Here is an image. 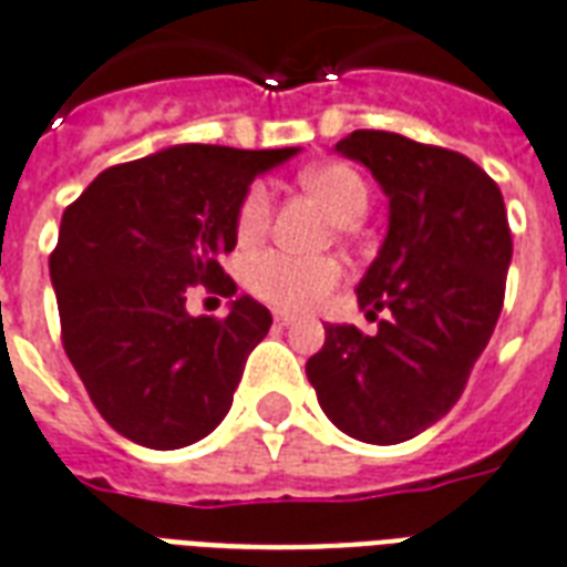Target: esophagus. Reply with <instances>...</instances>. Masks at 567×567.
<instances>
[{
    "instance_id": "1",
    "label": "esophagus",
    "mask_w": 567,
    "mask_h": 567,
    "mask_svg": "<svg viewBox=\"0 0 567 567\" xmlns=\"http://www.w3.org/2000/svg\"><path fill=\"white\" fill-rule=\"evenodd\" d=\"M295 321H297V318L288 316V312H279V309L272 312V324H276V327H291Z\"/></svg>"
}]
</instances>
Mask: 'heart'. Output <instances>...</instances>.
Here are the masks:
<instances>
[{
  "label": "heart",
  "instance_id": "heart-1",
  "mask_svg": "<svg viewBox=\"0 0 567 567\" xmlns=\"http://www.w3.org/2000/svg\"><path fill=\"white\" fill-rule=\"evenodd\" d=\"M300 183L342 225H354L358 219H363L369 195L367 183L354 167L339 165V162L306 167L300 174ZM270 186L258 179L243 192L240 204H237V216H234L237 243L251 246V243L261 240L267 228H270ZM243 282L264 303L276 306V309H288V312H303V309H312L316 303H321L342 282V264L337 258H300V255H291V251L267 249L246 258Z\"/></svg>",
  "mask_w": 567,
  "mask_h": 567
}]
</instances>
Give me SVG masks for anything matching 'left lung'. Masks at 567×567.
Wrapping results in <instances>:
<instances>
[{
  "label": "left lung",
  "instance_id": "left-lung-1",
  "mask_svg": "<svg viewBox=\"0 0 567 567\" xmlns=\"http://www.w3.org/2000/svg\"><path fill=\"white\" fill-rule=\"evenodd\" d=\"M372 171L390 200L388 237L358 285L375 337L327 324L306 375L339 430L400 444L442 421L463 396L505 300L511 228L502 192L463 153L393 132L337 144Z\"/></svg>",
  "mask_w": 567,
  "mask_h": 567
}]
</instances>
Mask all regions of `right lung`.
I'll return each instance as SVG.
<instances>
[{
  "mask_svg": "<svg viewBox=\"0 0 567 567\" xmlns=\"http://www.w3.org/2000/svg\"><path fill=\"white\" fill-rule=\"evenodd\" d=\"M297 150L179 144L113 165L65 207L50 251L62 348L113 430L153 451L209 435L228 414L272 318L251 297L188 316L195 285L237 295L219 258L237 246L243 192Z\"/></svg>",
  "mask_w": 567,
  "mask_h": 567,
  "instance_id": "add662e5",
  "label": "right lung"
}]
</instances>
